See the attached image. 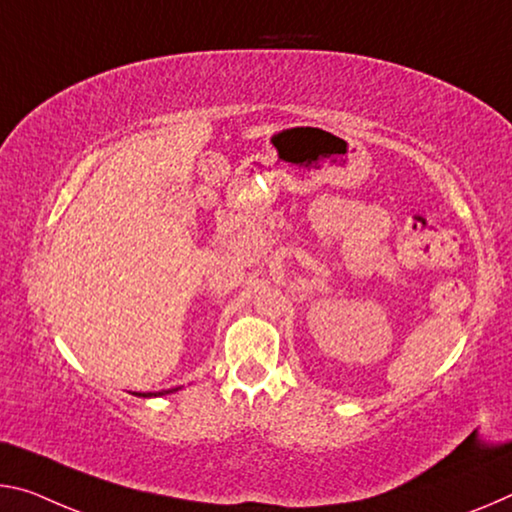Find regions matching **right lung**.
<instances>
[{"mask_svg": "<svg viewBox=\"0 0 512 512\" xmlns=\"http://www.w3.org/2000/svg\"><path fill=\"white\" fill-rule=\"evenodd\" d=\"M168 392H173V389H168ZM168 392H159V394H168ZM136 396H157V394H152V392H148V394H136Z\"/></svg>", "mask_w": 512, "mask_h": 512, "instance_id": "1", "label": "right lung"}]
</instances>
